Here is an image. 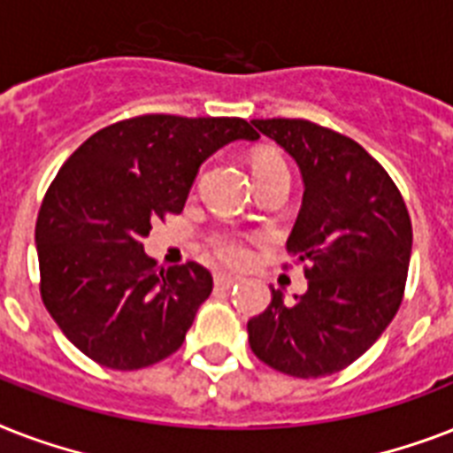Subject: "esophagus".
Instances as JSON below:
<instances>
[{
	"label": "esophagus",
	"mask_w": 453,
	"mask_h": 453,
	"mask_svg": "<svg viewBox=\"0 0 453 453\" xmlns=\"http://www.w3.org/2000/svg\"><path fill=\"white\" fill-rule=\"evenodd\" d=\"M213 282H216V287H220V289H230V287H234V284L240 282V277L230 275V273H216V275H213Z\"/></svg>",
	"instance_id": "1"
}]
</instances>
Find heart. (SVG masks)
Instances as JSON below:
<instances>
[{"mask_svg":"<svg viewBox=\"0 0 453 453\" xmlns=\"http://www.w3.org/2000/svg\"><path fill=\"white\" fill-rule=\"evenodd\" d=\"M268 171H287V164L277 152L263 150L254 157V176L268 173ZM211 251L216 258L230 265H240L249 258L247 242L234 233H219L211 237Z\"/></svg>","mask_w":453,"mask_h":453,"instance_id":"obj_1","label":"heart"}]
</instances>
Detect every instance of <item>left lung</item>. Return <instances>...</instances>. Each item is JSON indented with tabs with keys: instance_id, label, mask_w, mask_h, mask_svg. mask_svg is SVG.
<instances>
[{
	"instance_id": "1",
	"label": "left lung",
	"mask_w": 453,
	"mask_h": 453,
	"mask_svg": "<svg viewBox=\"0 0 453 453\" xmlns=\"http://www.w3.org/2000/svg\"><path fill=\"white\" fill-rule=\"evenodd\" d=\"M298 164L303 202L287 251L305 263L308 291L247 324L261 362L296 379L341 372L372 348L400 308L411 220L386 169L352 138L308 119H254Z\"/></svg>"
}]
</instances>
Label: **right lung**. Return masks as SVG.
Returning a JSON list of instances; mask_svg holds the SVG:
<instances>
[{"label": "right lung", "mask_w": 453, "mask_h": 453, "mask_svg": "<svg viewBox=\"0 0 453 453\" xmlns=\"http://www.w3.org/2000/svg\"><path fill=\"white\" fill-rule=\"evenodd\" d=\"M256 138L240 117L143 115L101 129L63 164L35 227L42 301L87 357L134 372L183 345L213 277L199 263L159 268L143 237L183 211L213 152Z\"/></svg>", "instance_id": "right-lung-1"}]
</instances>
